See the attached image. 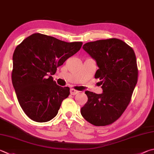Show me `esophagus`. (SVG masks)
<instances>
[{
  "mask_svg": "<svg viewBox=\"0 0 154 154\" xmlns=\"http://www.w3.org/2000/svg\"><path fill=\"white\" fill-rule=\"evenodd\" d=\"M70 93H71V95H76L79 93V91L77 90H75L74 89H70Z\"/></svg>",
  "mask_w": 154,
  "mask_h": 154,
  "instance_id": "esophagus-1",
  "label": "esophagus"
}]
</instances>
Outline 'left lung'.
Masks as SVG:
<instances>
[{
	"instance_id": "obj_1",
	"label": "left lung",
	"mask_w": 154,
	"mask_h": 154,
	"mask_svg": "<svg viewBox=\"0 0 154 154\" xmlns=\"http://www.w3.org/2000/svg\"><path fill=\"white\" fill-rule=\"evenodd\" d=\"M83 48L96 61L99 69L95 78L101 80L103 93L85 91L88 100L81 114L95 126L109 125L124 112L137 83L135 54L131 46L117 38L90 42Z\"/></svg>"
}]
</instances>
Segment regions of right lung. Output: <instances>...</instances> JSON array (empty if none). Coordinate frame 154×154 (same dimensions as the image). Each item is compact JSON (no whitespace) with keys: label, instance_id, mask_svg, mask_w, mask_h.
<instances>
[{"label":"right lung","instance_id":"right-lung-1","mask_svg":"<svg viewBox=\"0 0 154 154\" xmlns=\"http://www.w3.org/2000/svg\"><path fill=\"white\" fill-rule=\"evenodd\" d=\"M82 44L37 33L16 47L12 82L19 104L32 121L48 122L57 116L70 88L58 85L50 74H55L57 67L76 54Z\"/></svg>","mask_w":154,"mask_h":154}]
</instances>
